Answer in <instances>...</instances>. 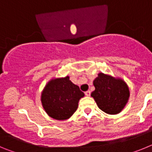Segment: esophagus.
<instances>
[{
  "mask_svg": "<svg viewBox=\"0 0 152 152\" xmlns=\"http://www.w3.org/2000/svg\"><path fill=\"white\" fill-rule=\"evenodd\" d=\"M85 95L87 96H91V91H86V92H85Z\"/></svg>",
  "mask_w": 152,
  "mask_h": 152,
  "instance_id": "34e87169",
  "label": "esophagus"
}]
</instances>
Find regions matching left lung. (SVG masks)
<instances>
[{
	"instance_id": "8db88e82",
	"label": "left lung",
	"mask_w": 152,
	"mask_h": 152,
	"mask_svg": "<svg viewBox=\"0 0 152 152\" xmlns=\"http://www.w3.org/2000/svg\"><path fill=\"white\" fill-rule=\"evenodd\" d=\"M93 84L95 90L91 96L102 111L115 115L123 110L130 96L129 88L123 79L100 72Z\"/></svg>"
}]
</instances>
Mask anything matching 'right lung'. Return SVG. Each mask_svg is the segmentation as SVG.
<instances>
[{"label":"right lung","instance_id":"right-lung-1","mask_svg":"<svg viewBox=\"0 0 152 152\" xmlns=\"http://www.w3.org/2000/svg\"><path fill=\"white\" fill-rule=\"evenodd\" d=\"M84 96L78 86L66 76L49 80L42 91L40 99L44 110L51 118L66 120L77 110L79 100Z\"/></svg>","mask_w":152,"mask_h":152}]
</instances>
